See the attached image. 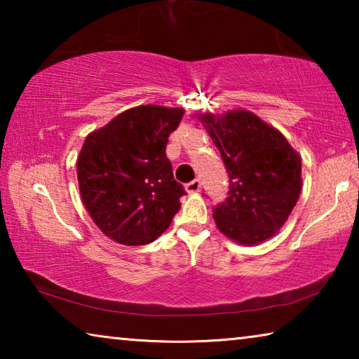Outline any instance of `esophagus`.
I'll return each mask as SVG.
<instances>
[{"mask_svg":"<svg viewBox=\"0 0 359 359\" xmlns=\"http://www.w3.org/2000/svg\"><path fill=\"white\" fill-rule=\"evenodd\" d=\"M199 188H201V182H199L198 179L188 182V184L185 185V190H187L188 193H198Z\"/></svg>","mask_w":359,"mask_h":359,"instance_id":"esophagus-1","label":"esophagus"}]
</instances>
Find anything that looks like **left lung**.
I'll return each instance as SVG.
<instances>
[{"label": "left lung", "mask_w": 359, "mask_h": 359, "mask_svg": "<svg viewBox=\"0 0 359 359\" xmlns=\"http://www.w3.org/2000/svg\"><path fill=\"white\" fill-rule=\"evenodd\" d=\"M199 120L229 175L226 201L214 208L217 228L244 245L272 238L299 199L301 156L280 131L248 111Z\"/></svg>", "instance_id": "8db88e82"}]
</instances>
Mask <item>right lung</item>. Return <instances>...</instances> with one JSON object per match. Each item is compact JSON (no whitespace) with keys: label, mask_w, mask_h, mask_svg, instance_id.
<instances>
[{"label":"right lung","mask_w":359,"mask_h":359,"mask_svg":"<svg viewBox=\"0 0 359 359\" xmlns=\"http://www.w3.org/2000/svg\"><path fill=\"white\" fill-rule=\"evenodd\" d=\"M182 117L179 107H133L85 139L77 158L82 201L118 244H150L180 209L185 190L174 180L166 144Z\"/></svg>","instance_id":"obj_1"}]
</instances>
